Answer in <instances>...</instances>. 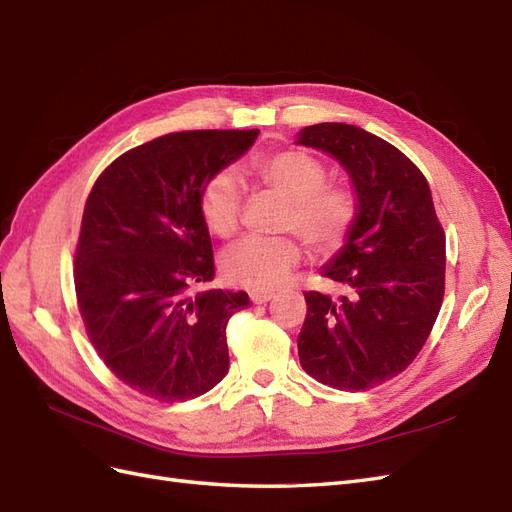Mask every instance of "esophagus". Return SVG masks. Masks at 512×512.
I'll return each mask as SVG.
<instances>
[{
    "label": "esophagus",
    "mask_w": 512,
    "mask_h": 512,
    "mask_svg": "<svg viewBox=\"0 0 512 512\" xmlns=\"http://www.w3.org/2000/svg\"><path fill=\"white\" fill-rule=\"evenodd\" d=\"M251 302L253 304H266V302H270L272 298H274V291H266V289H253L251 294Z\"/></svg>",
    "instance_id": "1"
}]
</instances>
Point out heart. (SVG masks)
I'll return each mask as SVG.
<instances>
[{
    "label": "heart",
    "instance_id": "obj_1",
    "mask_svg": "<svg viewBox=\"0 0 512 512\" xmlns=\"http://www.w3.org/2000/svg\"><path fill=\"white\" fill-rule=\"evenodd\" d=\"M253 173L261 184L287 201L283 227L294 229L317 253L339 248L354 227L358 206L352 191L326 186L328 171L319 158L304 150H283L257 160ZM242 184L236 169L212 173L201 186L199 214L216 238L238 229ZM300 246L291 238L246 236L233 242L221 257L223 276L251 289L279 287L298 266Z\"/></svg>",
    "mask_w": 512,
    "mask_h": 512
}]
</instances>
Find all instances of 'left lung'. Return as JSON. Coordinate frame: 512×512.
I'll return each instance as SVG.
<instances>
[{
	"label": "left lung",
	"instance_id": "8db88e82",
	"mask_svg": "<svg viewBox=\"0 0 512 512\" xmlns=\"http://www.w3.org/2000/svg\"><path fill=\"white\" fill-rule=\"evenodd\" d=\"M298 145L347 171L358 214L321 276L345 294L306 291L302 369L337 390H369L410 367L444 300L446 238L425 175L401 150L352 124L302 128Z\"/></svg>",
	"mask_w": 512,
	"mask_h": 512
}]
</instances>
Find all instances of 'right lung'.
<instances>
[{
    "instance_id": "obj_1",
    "label": "right lung",
    "mask_w": 512,
    "mask_h": 512,
    "mask_svg": "<svg viewBox=\"0 0 512 512\" xmlns=\"http://www.w3.org/2000/svg\"><path fill=\"white\" fill-rule=\"evenodd\" d=\"M259 130H186L128 150L85 201L75 255L83 324L109 371L145 397L186 401L229 369L227 321L246 291L193 287L214 279L199 193Z\"/></svg>"
}]
</instances>
